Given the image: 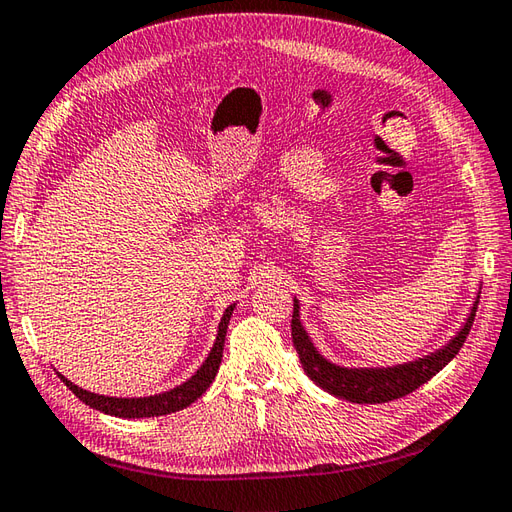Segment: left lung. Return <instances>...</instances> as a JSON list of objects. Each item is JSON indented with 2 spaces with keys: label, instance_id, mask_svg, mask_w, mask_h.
Here are the masks:
<instances>
[{
  "label": "left lung",
  "instance_id": "left-lung-1",
  "mask_svg": "<svg viewBox=\"0 0 512 512\" xmlns=\"http://www.w3.org/2000/svg\"><path fill=\"white\" fill-rule=\"evenodd\" d=\"M479 294L471 307V314L466 316L462 329L448 340L442 349H437L429 356H422L404 364H393V367H340L327 360L314 347L309 333L300 322V302L294 298V316H291V338L300 356L302 369L314 380L320 389L336 395L340 400L356 402V404H380L404 398L413 393L424 382H429L435 373H440L448 362H451L457 351L473 327L475 311H477Z\"/></svg>",
  "mask_w": 512,
  "mask_h": 512
}]
</instances>
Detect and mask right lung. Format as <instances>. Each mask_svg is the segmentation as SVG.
Masks as SVG:
<instances>
[{
	"mask_svg": "<svg viewBox=\"0 0 512 512\" xmlns=\"http://www.w3.org/2000/svg\"><path fill=\"white\" fill-rule=\"evenodd\" d=\"M234 307L236 305H229L225 309L221 322H218L214 347L210 353H207L205 362L196 369V373L190 380H185L183 384H179V387H174L170 391L148 395V398H110V395H99V393H92V391L77 387V384L70 382L66 375H61V373H57V375L83 404H88L90 409H97L101 413H108L114 417H125V420H132V417H137L139 420V417H156V415L176 413V411L185 409V406H190L194 400L201 398V395L207 391V387L212 384V380L216 378L218 367H221V360H223L225 333H227V325H229V318H232Z\"/></svg>",
	"mask_w": 512,
	"mask_h": 512,
	"instance_id": "1",
	"label": "right lung"
}]
</instances>
